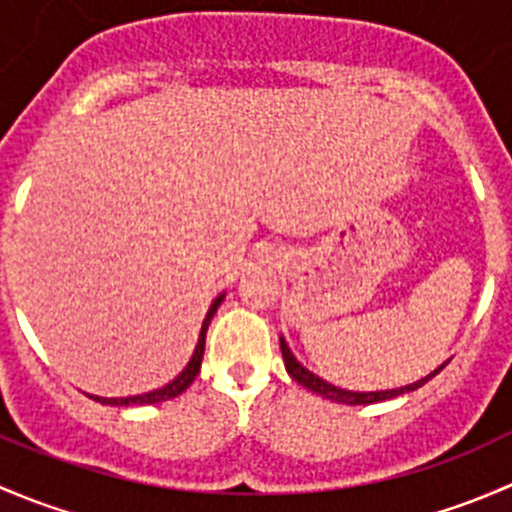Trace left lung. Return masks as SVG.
I'll return each instance as SVG.
<instances>
[{"instance_id": "1", "label": "left lung", "mask_w": 512, "mask_h": 512, "mask_svg": "<svg viewBox=\"0 0 512 512\" xmlns=\"http://www.w3.org/2000/svg\"><path fill=\"white\" fill-rule=\"evenodd\" d=\"M280 349H282V356H285V366L289 371V376H292L297 384H302L304 389L314 391V394L324 396V399H332V401H339V404H349V406H359V404H376V401H386V399H394V396H401V394H409V391H416L418 386L426 384L428 379H433V376L438 374V371L443 369V366H438L433 374H428L426 379L416 381V384H409V386H401V389H391V391H369V394H361V391H344L339 389V386L329 384V381L319 379L317 374H312L309 369H304L302 364H299L297 359H294V354L289 352V347L285 344V339H280Z\"/></svg>"}]
</instances>
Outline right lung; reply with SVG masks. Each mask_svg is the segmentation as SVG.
<instances>
[{
  "label": "right lung",
  "instance_id": "right-lung-1",
  "mask_svg": "<svg viewBox=\"0 0 512 512\" xmlns=\"http://www.w3.org/2000/svg\"><path fill=\"white\" fill-rule=\"evenodd\" d=\"M220 302H223V297H218L213 302V307L208 309V317H205L203 322V329H200V339H198V347H195V354L193 359L188 361V366H185L183 371L178 374V379H173L170 384H165L163 389H156L151 391V394H141V396H126V399H101V396H91L94 401H101V404H108V406H146V404H160V401H168V399H175V396L183 394L185 389H188L190 384L195 381V376H198L200 371V361H203V352H205V334H208V324L210 319H213V314L218 312Z\"/></svg>",
  "mask_w": 512,
  "mask_h": 512
}]
</instances>
